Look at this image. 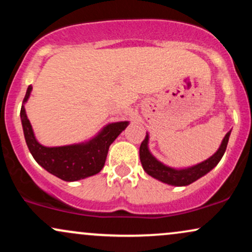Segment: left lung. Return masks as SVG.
<instances>
[{
  "mask_svg": "<svg viewBox=\"0 0 252 252\" xmlns=\"http://www.w3.org/2000/svg\"><path fill=\"white\" fill-rule=\"evenodd\" d=\"M231 131H228L225 135L224 140L217 150L215 155L211 156L210 158L205 160L204 162L195 164V166L189 167V168L185 169H174L170 167L164 166L160 161L150 154L148 149V135H146V138L142 141L140 146V160L142 163L143 169L146 170L147 174H149L153 178L158 179V180L164 182V184L173 185V186H187V185L192 184L199 178L204 176L205 174L213 169L218 164L219 161L221 160L222 155H224L225 150H226L228 137H230Z\"/></svg>",
  "mask_w": 252,
  "mask_h": 252,
  "instance_id": "obj_1",
  "label": "left lung"
}]
</instances>
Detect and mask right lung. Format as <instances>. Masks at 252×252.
<instances>
[{
  "label": "right lung",
  "mask_w": 252,
  "mask_h": 252,
  "mask_svg": "<svg viewBox=\"0 0 252 252\" xmlns=\"http://www.w3.org/2000/svg\"><path fill=\"white\" fill-rule=\"evenodd\" d=\"M31 91L32 86L30 85L26 92L24 103L27 102ZM20 116L26 143L31 154L47 172L65 181H77L99 173L105 163L110 144L128 126V122L111 123L89 142L50 148L41 146L35 140L24 105Z\"/></svg>",
  "instance_id": "obj_1"
}]
</instances>
